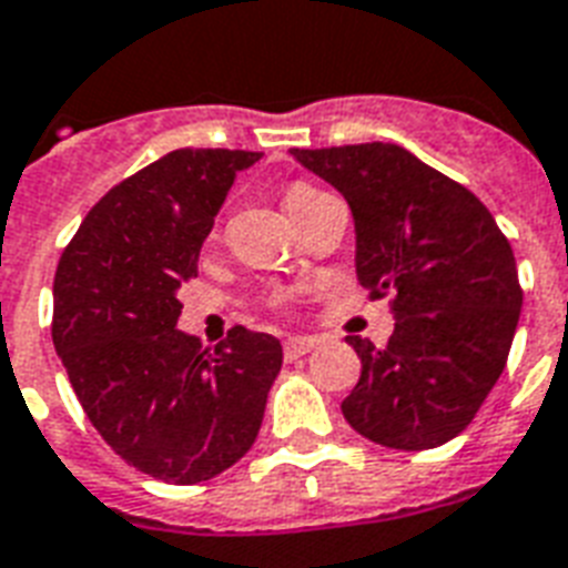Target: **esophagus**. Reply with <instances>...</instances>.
I'll return each instance as SVG.
<instances>
[{
  "mask_svg": "<svg viewBox=\"0 0 568 568\" xmlns=\"http://www.w3.org/2000/svg\"><path fill=\"white\" fill-rule=\"evenodd\" d=\"M314 347H317V341L314 338H287L284 341V356H287V359H300V356L311 353Z\"/></svg>",
  "mask_w": 568,
  "mask_h": 568,
  "instance_id": "obj_1",
  "label": "esophagus"
}]
</instances>
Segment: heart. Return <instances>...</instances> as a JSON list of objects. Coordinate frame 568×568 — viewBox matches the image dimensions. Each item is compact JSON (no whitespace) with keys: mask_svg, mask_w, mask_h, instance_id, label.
Returning a JSON list of instances; mask_svg holds the SVG:
<instances>
[{"mask_svg":"<svg viewBox=\"0 0 568 568\" xmlns=\"http://www.w3.org/2000/svg\"><path fill=\"white\" fill-rule=\"evenodd\" d=\"M323 191H317L314 185H305V182H293V185H287V191H284V206H287V212L293 215V212H300L302 206H308L311 200H317Z\"/></svg>","mask_w":568,"mask_h":568,"instance_id":"heart-1","label":"heart"}]
</instances>
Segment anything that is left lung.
<instances>
[{"label":"left lung","mask_w":568,"mask_h":568,"mask_svg":"<svg viewBox=\"0 0 568 568\" xmlns=\"http://www.w3.org/2000/svg\"><path fill=\"white\" fill-rule=\"evenodd\" d=\"M290 155L347 200L362 287L392 293L386 347L347 335L362 377L341 404L344 419L389 449L449 443L509 359L521 314L509 239L476 194L395 143Z\"/></svg>","instance_id":"left-lung-1"}]
</instances>
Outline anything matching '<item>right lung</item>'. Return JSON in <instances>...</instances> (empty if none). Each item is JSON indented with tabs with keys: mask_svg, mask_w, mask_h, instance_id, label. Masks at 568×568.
Returning <instances> with one entry per match:
<instances>
[{
	"mask_svg": "<svg viewBox=\"0 0 568 568\" xmlns=\"http://www.w3.org/2000/svg\"><path fill=\"white\" fill-rule=\"evenodd\" d=\"M260 152L176 149L98 200L53 281V344L89 422L122 462L170 485L219 476L257 440L284 349L233 326L203 349L179 287L239 170Z\"/></svg>",
	"mask_w": 568,
	"mask_h": 568,
	"instance_id": "1",
	"label": "right lung"
}]
</instances>
